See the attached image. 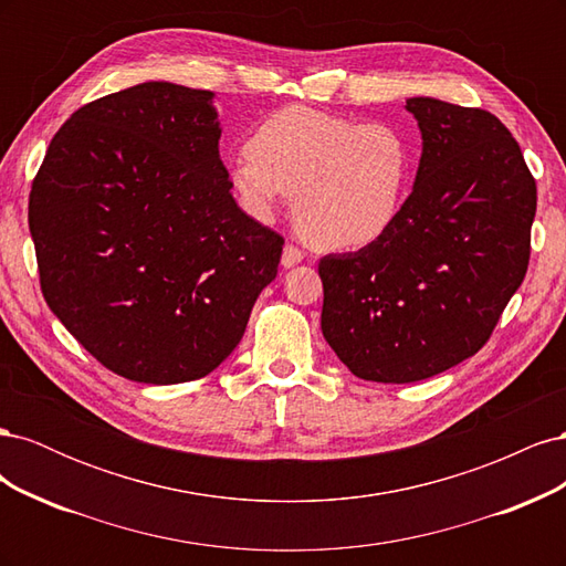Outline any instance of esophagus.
Listing matches in <instances>:
<instances>
[{"label":"esophagus","mask_w":566,"mask_h":566,"mask_svg":"<svg viewBox=\"0 0 566 566\" xmlns=\"http://www.w3.org/2000/svg\"><path fill=\"white\" fill-rule=\"evenodd\" d=\"M302 260H304V254H302V250H300V248H295V245H285V248H283L281 264H283L285 269H293V266H297Z\"/></svg>","instance_id":"1"}]
</instances>
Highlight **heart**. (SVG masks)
Listing matches in <instances>:
<instances>
[{"label":"heart","instance_id":"1","mask_svg":"<svg viewBox=\"0 0 566 566\" xmlns=\"http://www.w3.org/2000/svg\"><path fill=\"white\" fill-rule=\"evenodd\" d=\"M413 153L389 123H356L310 106H287L262 119L248 150L229 163L243 208L271 219L295 196V221L318 250L370 245L399 219Z\"/></svg>","mask_w":566,"mask_h":566}]
</instances>
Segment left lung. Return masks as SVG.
Returning <instances> with one entry per match:
<instances>
[{
    "mask_svg": "<svg viewBox=\"0 0 566 566\" xmlns=\"http://www.w3.org/2000/svg\"><path fill=\"white\" fill-rule=\"evenodd\" d=\"M422 134L399 219L358 252L318 262L321 331L356 378L418 382L486 345L526 276L536 181L482 108L416 96Z\"/></svg>",
    "mask_w": 566,
    "mask_h": 566,
    "instance_id": "obj_1",
    "label": "left lung"
}]
</instances>
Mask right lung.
I'll list each match as a JSON object with an SVG mask.
<instances>
[{
	"instance_id": "add662e5",
	"label": "right lung",
	"mask_w": 566,
	"mask_h": 566,
	"mask_svg": "<svg viewBox=\"0 0 566 566\" xmlns=\"http://www.w3.org/2000/svg\"><path fill=\"white\" fill-rule=\"evenodd\" d=\"M212 92L144 82L51 139L28 224L49 310L132 382L205 378L276 279L283 238L238 208Z\"/></svg>"
}]
</instances>
